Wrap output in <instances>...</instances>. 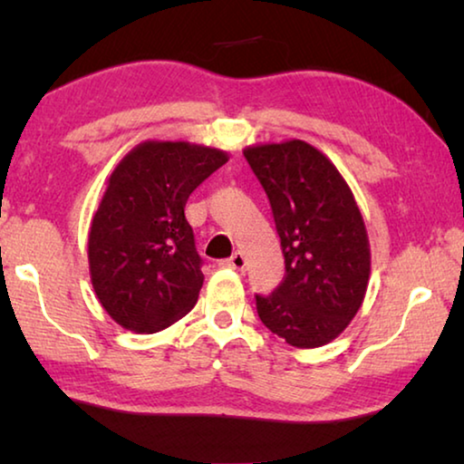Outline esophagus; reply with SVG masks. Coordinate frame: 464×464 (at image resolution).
<instances>
[{"mask_svg": "<svg viewBox=\"0 0 464 464\" xmlns=\"http://www.w3.org/2000/svg\"><path fill=\"white\" fill-rule=\"evenodd\" d=\"M225 264L229 266V268H233V270L243 272V270H246V266H247V260H246V256L241 254V251H235V254Z\"/></svg>", "mask_w": 464, "mask_h": 464, "instance_id": "34e87169", "label": "esophagus"}]
</instances>
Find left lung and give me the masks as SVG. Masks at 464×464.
<instances>
[{"label": "left lung", "mask_w": 464, "mask_h": 464, "mask_svg": "<svg viewBox=\"0 0 464 464\" xmlns=\"http://www.w3.org/2000/svg\"><path fill=\"white\" fill-rule=\"evenodd\" d=\"M243 155L270 200L286 270L274 293L256 295L257 315L295 348H319L350 325L371 276L354 194L304 140L247 147Z\"/></svg>", "instance_id": "left-lung-1"}]
</instances>
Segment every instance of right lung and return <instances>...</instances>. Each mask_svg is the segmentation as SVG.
<instances>
[{
    "label": "right lung",
    "mask_w": 464,
    "mask_h": 464,
    "mask_svg": "<svg viewBox=\"0 0 464 464\" xmlns=\"http://www.w3.org/2000/svg\"><path fill=\"white\" fill-rule=\"evenodd\" d=\"M227 161L213 147L145 140L108 178L92 218L88 260L93 293L124 329L161 332L198 301L202 257L184 207Z\"/></svg>",
    "instance_id": "1"
}]
</instances>
